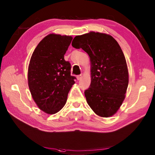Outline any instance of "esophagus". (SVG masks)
<instances>
[{"label": "esophagus", "mask_w": 155, "mask_h": 155, "mask_svg": "<svg viewBox=\"0 0 155 155\" xmlns=\"http://www.w3.org/2000/svg\"><path fill=\"white\" fill-rule=\"evenodd\" d=\"M81 78H82V75H81V74H80V75H77V80H78V81L81 80Z\"/></svg>", "instance_id": "obj_1"}]
</instances>
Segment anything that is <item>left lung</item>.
Listing matches in <instances>:
<instances>
[{
  "mask_svg": "<svg viewBox=\"0 0 155 155\" xmlns=\"http://www.w3.org/2000/svg\"><path fill=\"white\" fill-rule=\"evenodd\" d=\"M72 46L90 57L91 83L84 91L88 104L98 116H113L124 101L128 84L126 59L119 45L109 35L90 32L76 36Z\"/></svg>",
  "mask_w": 155,
  "mask_h": 155,
  "instance_id": "1",
  "label": "left lung"
}]
</instances>
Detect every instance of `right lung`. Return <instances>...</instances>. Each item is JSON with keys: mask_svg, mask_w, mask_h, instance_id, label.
Masks as SVG:
<instances>
[{"mask_svg": "<svg viewBox=\"0 0 155 155\" xmlns=\"http://www.w3.org/2000/svg\"><path fill=\"white\" fill-rule=\"evenodd\" d=\"M72 40L71 36L50 34L39 42L31 56L28 87L38 107L47 114H55L63 108L75 83L70 62L64 58Z\"/></svg>", "mask_w": 155, "mask_h": 155, "instance_id": "obj_1", "label": "right lung"}]
</instances>
